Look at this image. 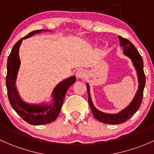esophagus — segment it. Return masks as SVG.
I'll list each match as a JSON object with an SVG mask.
<instances>
[{
	"mask_svg": "<svg viewBox=\"0 0 154 154\" xmlns=\"http://www.w3.org/2000/svg\"><path fill=\"white\" fill-rule=\"evenodd\" d=\"M76 77L79 79H81L83 78V77H86V71H84L83 69H78L77 71H76V74H75Z\"/></svg>",
	"mask_w": 154,
	"mask_h": 154,
	"instance_id": "34e87169",
	"label": "esophagus"
}]
</instances>
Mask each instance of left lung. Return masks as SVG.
<instances>
[{
	"instance_id": "1",
	"label": "left lung",
	"mask_w": 154,
	"mask_h": 154,
	"mask_svg": "<svg viewBox=\"0 0 154 154\" xmlns=\"http://www.w3.org/2000/svg\"><path fill=\"white\" fill-rule=\"evenodd\" d=\"M119 39L120 42V46L123 48L124 54L131 60L132 63L136 71L138 77V89L136 94L133 97V100L130 104L126 106L125 109L121 110L118 113H106L100 111L94 106L91 94H90V86L88 83H86L87 91H88V100L91 107V112L93 116L99 122L109 125H119L127 122L130 119L135 113L137 112L142 103V97H143V91L145 85V75L143 69V60L142 57L138 52L137 49L135 46L127 38L119 35Z\"/></svg>"
}]
</instances>
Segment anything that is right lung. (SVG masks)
<instances>
[{
    "mask_svg": "<svg viewBox=\"0 0 154 154\" xmlns=\"http://www.w3.org/2000/svg\"><path fill=\"white\" fill-rule=\"evenodd\" d=\"M48 29H39L30 32L21 38L13 46L7 60V74L6 84L9 100L13 109L32 125H42L54 122L58 117L68 89L76 82L75 76H71L60 82L53 90L50 101L40 103H29L24 101L20 96L16 87L17 77L21 66L19 48L23 40L42 32H50Z\"/></svg>",
    "mask_w": 154,
    "mask_h": 154,
    "instance_id": "obj_1",
    "label": "right lung"
}]
</instances>
